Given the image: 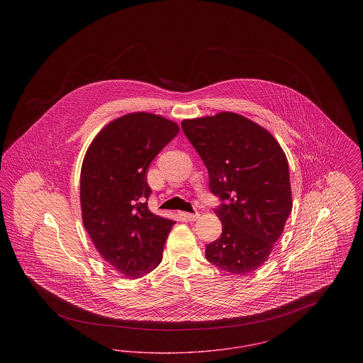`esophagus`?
I'll return each mask as SVG.
<instances>
[{"label": "esophagus", "instance_id": "obj_1", "mask_svg": "<svg viewBox=\"0 0 363 363\" xmlns=\"http://www.w3.org/2000/svg\"><path fill=\"white\" fill-rule=\"evenodd\" d=\"M179 216H181V219H184V220H196V219H199V213L196 212V213H189V212H179Z\"/></svg>", "mask_w": 363, "mask_h": 363}]
</instances>
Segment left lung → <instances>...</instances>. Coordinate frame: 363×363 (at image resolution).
I'll return each instance as SVG.
<instances>
[{"instance_id": "1", "label": "left lung", "mask_w": 363, "mask_h": 363, "mask_svg": "<svg viewBox=\"0 0 363 363\" xmlns=\"http://www.w3.org/2000/svg\"><path fill=\"white\" fill-rule=\"evenodd\" d=\"M185 136L203 159L223 231L206 257L245 277L269 257L293 209L289 162L275 138L235 113L185 120Z\"/></svg>"}]
</instances>
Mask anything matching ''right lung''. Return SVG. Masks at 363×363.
Instances as JSON below:
<instances>
[{"label":"right lung","instance_id":"right-lung-1","mask_svg":"<svg viewBox=\"0 0 363 363\" xmlns=\"http://www.w3.org/2000/svg\"><path fill=\"white\" fill-rule=\"evenodd\" d=\"M179 132L175 122L132 113L106 125L86 150L80 174L83 225L117 272L141 277L160 264L174 220L152 213L147 170Z\"/></svg>","mask_w":363,"mask_h":363}]
</instances>
